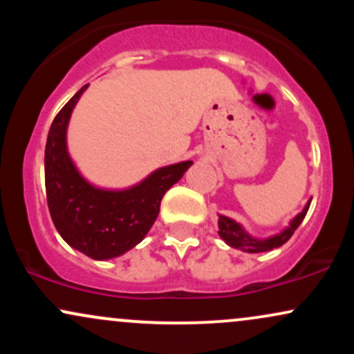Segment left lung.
<instances>
[{"mask_svg": "<svg viewBox=\"0 0 354 354\" xmlns=\"http://www.w3.org/2000/svg\"><path fill=\"white\" fill-rule=\"evenodd\" d=\"M310 205H311V200L304 205L301 213H298L293 219H291L290 225H288L286 228H284L283 231H279L278 234H273V236H270V238L251 236V234L248 233V231L243 228L239 223H236L234 219H231L228 216H225V214H218L219 216L218 218V228H219L218 234L221 236V239L226 243V245L231 248H236V250L245 251V253H263V251H271V250H274V248L283 246L288 239L293 236L296 228L301 225L304 216H306L308 209H310Z\"/></svg>", "mask_w": 354, "mask_h": 354, "instance_id": "obj_1", "label": "left lung"}]
</instances>
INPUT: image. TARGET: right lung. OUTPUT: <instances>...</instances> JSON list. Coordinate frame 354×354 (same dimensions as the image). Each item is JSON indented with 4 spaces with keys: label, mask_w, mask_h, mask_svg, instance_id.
<instances>
[{
    "label": "right lung",
    "mask_w": 354,
    "mask_h": 354,
    "mask_svg": "<svg viewBox=\"0 0 354 354\" xmlns=\"http://www.w3.org/2000/svg\"><path fill=\"white\" fill-rule=\"evenodd\" d=\"M83 86L53 120L44 149L48 208L61 238L93 259L124 254L151 230L165 193L178 183L193 161L154 169L143 181L124 189L91 185L68 153L66 133Z\"/></svg>",
    "instance_id": "1"
}]
</instances>
